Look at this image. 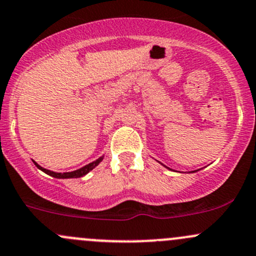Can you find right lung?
Wrapping results in <instances>:
<instances>
[{
    "mask_svg": "<svg viewBox=\"0 0 256 256\" xmlns=\"http://www.w3.org/2000/svg\"><path fill=\"white\" fill-rule=\"evenodd\" d=\"M102 160H103V157H100V158H99V160H94V162H92V163L87 164V166H83V168L78 169V170L70 172V173H55V172H51V170H48V169H44V168H42V166H40L39 164H36V162H34V164H36V166L40 169V170H42V172H44V173L49 174V176H51L58 178V179H66V178H80V176H86V174H87L88 172H90L93 168H96V166L102 162Z\"/></svg>",
    "mask_w": 256,
    "mask_h": 256,
    "instance_id": "1",
    "label": "right lung"
}]
</instances>
